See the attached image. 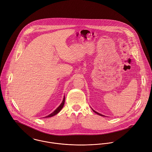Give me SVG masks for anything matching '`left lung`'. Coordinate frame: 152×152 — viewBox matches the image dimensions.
<instances>
[{"label":"left lung","mask_w":152,"mask_h":152,"mask_svg":"<svg viewBox=\"0 0 152 152\" xmlns=\"http://www.w3.org/2000/svg\"><path fill=\"white\" fill-rule=\"evenodd\" d=\"M92 110H93V111L95 113H96V114H97V115H100V116H104V115H102V114H100V113H98V112H96L95 110H94L93 109H91Z\"/></svg>","instance_id":"8db88e82"}]
</instances>
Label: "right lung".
<instances>
[{
	"instance_id": "add662e5",
	"label": "right lung",
	"mask_w": 152,
	"mask_h": 152,
	"mask_svg": "<svg viewBox=\"0 0 152 152\" xmlns=\"http://www.w3.org/2000/svg\"><path fill=\"white\" fill-rule=\"evenodd\" d=\"M64 100H65V97H64H64H63V100H62V102L61 103V104L59 106V107H57V109H56L55 111H53L52 113H50V114L48 116H46V117H44V118H50V117H52V116L56 115V114H58V113L61 111V109L63 108V106H64Z\"/></svg>"
}]
</instances>
